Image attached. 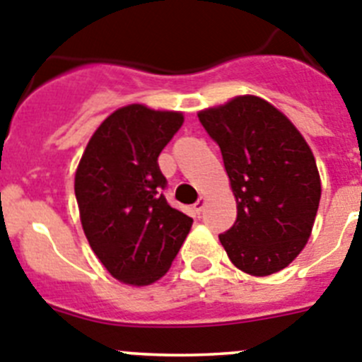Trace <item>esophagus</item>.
<instances>
[{
    "instance_id": "34e87169",
    "label": "esophagus",
    "mask_w": 362,
    "mask_h": 362,
    "mask_svg": "<svg viewBox=\"0 0 362 362\" xmlns=\"http://www.w3.org/2000/svg\"><path fill=\"white\" fill-rule=\"evenodd\" d=\"M204 207H205V198H204V197H200V198H198V202H197V204L193 205V209L197 211L198 214H200L202 211H204Z\"/></svg>"
}]
</instances>
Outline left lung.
Wrapping results in <instances>:
<instances>
[{
    "mask_svg": "<svg viewBox=\"0 0 362 362\" xmlns=\"http://www.w3.org/2000/svg\"><path fill=\"white\" fill-rule=\"evenodd\" d=\"M220 146L236 198V221L220 243L236 269L276 274L312 234L321 178L314 153L291 119L258 95H238L198 112Z\"/></svg>",
    "mask_w": 362,
    "mask_h": 362,
    "instance_id": "1",
    "label": "left lung"
}]
</instances>
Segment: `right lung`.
<instances>
[{
    "label": "right lung",
    "instance_id": "add662e5",
    "mask_svg": "<svg viewBox=\"0 0 362 362\" xmlns=\"http://www.w3.org/2000/svg\"><path fill=\"white\" fill-rule=\"evenodd\" d=\"M182 124V112L122 106L100 122L77 165L74 187L88 243L126 285L158 281L193 226L160 194L158 155Z\"/></svg>",
    "mask_w": 362,
    "mask_h": 362
}]
</instances>
